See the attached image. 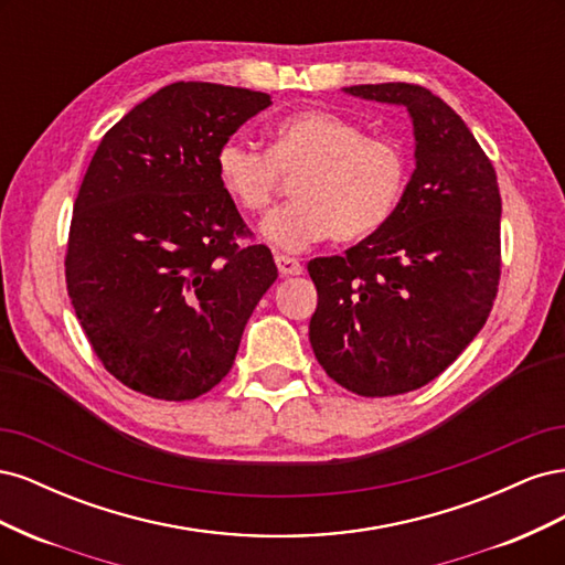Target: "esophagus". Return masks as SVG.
Segmentation results:
<instances>
[{
	"mask_svg": "<svg viewBox=\"0 0 565 565\" xmlns=\"http://www.w3.org/2000/svg\"><path fill=\"white\" fill-rule=\"evenodd\" d=\"M276 266L280 270V276H301L303 266L295 259V256H287V254H276Z\"/></svg>",
	"mask_w": 565,
	"mask_h": 565,
	"instance_id": "34e87169",
	"label": "esophagus"
}]
</instances>
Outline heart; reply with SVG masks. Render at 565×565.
Here are the masks:
<instances>
[{
  "mask_svg": "<svg viewBox=\"0 0 565 565\" xmlns=\"http://www.w3.org/2000/svg\"><path fill=\"white\" fill-rule=\"evenodd\" d=\"M216 177L243 212H264L280 177L292 181V202L262 226L268 243L297 252L324 237L355 243L377 233L396 212L407 181L403 150L367 136L330 110H301L278 119L262 152L237 139L216 150Z\"/></svg>",
  "mask_w": 565,
  "mask_h": 565,
  "instance_id": "heart-1",
  "label": "heart"
}]
</instances>
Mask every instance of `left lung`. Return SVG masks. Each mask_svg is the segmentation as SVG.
<instances>
[{
    "mask_svg": "<svg viewBox=\"0 0 565 565\" xmlns=\"http://www.w3.org/2000/svg\"><path fill=\"white\" fill-rule=\"evenodd\" d=\"M344 94L407 110L415 172L377 233L309 262L318 289L309 339L337 384L398 396L436 380L486 324L500 282L502 198L465 119L429 89L388 82Z\"/></svg>",
    "mask_w": 565,
    "mask_h": 565,
    "instance_id": "obj_1",
    "label": "left lung"
}]
</instances>
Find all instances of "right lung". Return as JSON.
Wrapping results in <instances>:
<instances>
[{
	"label": "right lung",
	"mask_w": 565,
	"mask_h": 565,
	"mask_svg": "<svg viewBox=\"0 0 565 565\" xmlns=\"http://www.w3.org/2000/svg\"><path fill=\"white\" fill-rule=\"evenodd\" d=\"M270 96L174 82L100 139L73 210L67 295L100 363L160 401L226 377L254 306L276 282L216 177V150Z\"/></svg>",
	"instance_id": "1"
}]
</instances>
